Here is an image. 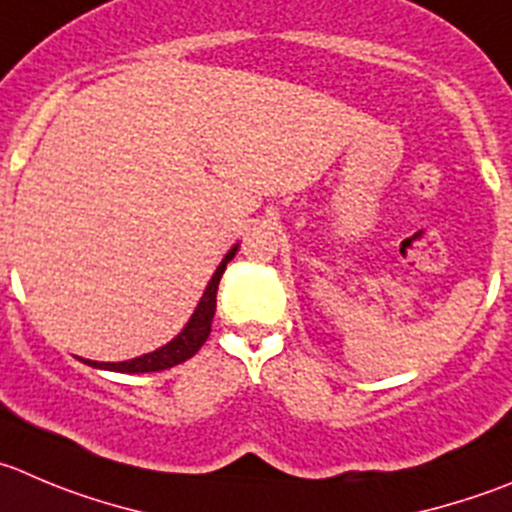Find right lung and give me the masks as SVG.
<instances>
[{
    "mask_svg": "<svg viewBox=\"0 0 512 512\" xmlns=\"http://www.w3.org/2000/svg\"><path fill=\"white\" fill-rule=\"evenodd\" d=\"M236 251H238V243L226 253V259L221 261V266H218L216 274H213L211 284H208V289H206V294H203L201 304H198L196 314L191 316V321L186 324V329H183V332H180L173 342H168L165 347L155 349V352L143 354V357H138V359H130V362L110 364V362H90V359H85V364H90V367H97V369H113V372L143 374V372H160V369H170V367H175V364L191 359L193 354H196L198 349L206 344L208 334H211L213 314H216L218 284H221V276H223V271H226V264L233 259V256H236Z\"/></svg>",
    "mask_w": 512,
    "mask_h": 512,
    "instance_id": "obj_1",
    "label": "right lung"
}]
</instances>
